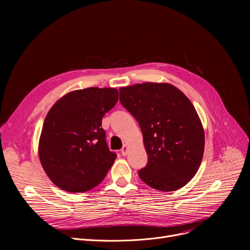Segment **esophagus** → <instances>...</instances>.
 <instances>
[{
    "mask_svg": "<svg viewBox=\"0 0 250 250\" xmlns=\"http://www.w3.org/2000/svg\"><path fill=\"white\" fill-rule=\"evenodd\" d=\"M127 151H128V146H127V144H125L124 147H123V149H122V154H123V156H125V155L127 154Z\"/></svg>",
    "mask_w": 250,
    "mask_h": 250,
    "instance_id": "obj_1",
    "label": "esophagus"
}]
</instances>
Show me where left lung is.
<instances>
[{"mask_svg": "<svg viewBox=\"0 0 250 250\" xmlns=\"http://www.w3.org/2000/svg\"><path fill=\"white\" fill-rule=\"evenodd\" d=\"M120 99L140 125L148 164L140 178L154 189L174 191L198 172L205 130L190 100L169 83L120 88Z\"/></svg>", "mask_w": 250, "mask_h": 250, "instance_id": "1", "label": "left lung"}]
</instances>
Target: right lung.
<instances>
[{"instance_id":"right-lung-1","label":"right lung","mask_w":250,"mask_h":250,"mask_svg":"<svg viewBox=\"0 0 250 250\" xmlns=\"http://www.w3.org/2000/svg\"><path fill=\"white\" fill-rule=\"evenodd\" d=\"M118 100L115 88L71 91L48 110L38 156L48 178L62 190L85 192L106 176L116 155L110 152L102 117Z\"/></svg>"}]
</instances>
